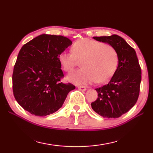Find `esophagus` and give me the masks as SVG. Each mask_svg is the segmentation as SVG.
I'll use <instances>...</instances> for the list:
<instances>
[{
	"label": "esophagus",
	"mask_w": 153,
	"mask_h": 153,
	"mask_svg": "<svg viewBox=\"0 0 153 153\" xmlns=\"http://www.w3.org/2000/svg\"><path fill=\"white\" fill-rule=\"evenodd\" d=\"M78 89L82 92H85L86 90V87L84 86H78Z\"/></svg>",
	"instance_id": "34e87169"
}]
</instances>
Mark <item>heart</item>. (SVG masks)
<instances>
[{
	"label": "heart",
	"instance_id": "obj_1",
	"mask_svg": "<svg viewBox=\"0 0 153 153\" xmlns=\"http://www.w3.org/2000/svg\"><path fill=\"white\" fill-rule=\"evenodd\" d=\"M72 52H63L59 60L65 71L71 72L78 60L83 68L68 76L69 81L77 84H88L97 82L103 83L109 79L117 69L118 56L112 46L89 38H83L74 42Z\"/></svg>",
	"mask_w": 153,
	"mask_h": 153
}]
</instances>
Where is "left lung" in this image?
I'll return each mask as SVG.
<instances>
[{
    "label": "left lung",
    "mask_w": 153,
    "mask_h": 153,
    "mask_svg": "<svg viewBox=\"0 0 153 153\" xmlns=\"http://www.w3.org/2000/svg\"><path fill=\"white\" fill-rule=\"evenodd\" d=\"M115 49L118 66L108 84L96 88L98 98L91 103L92 109L105 118H118L132 108L138 100L141 68L136 53L121 36L93 37Z\"/></svg>",
    "instance_id": "obj_1"
}]
</instances>
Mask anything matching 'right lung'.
Here are the masks:
<instances>
[{"mask_svg": "<svg viewBox=\"0 0 153 153\" xmlns=\"http://www.w3.org/2000/svg\"><path fill=\"white\" fill-rule=\"evenodd\" d=\"M72 45L63 36L41 34L22 46L13 74L15 100L25 111L36 116L56 112L68 93L76 88L63 84L59 55Z\"/></svg>", "mask_w": 153, "mask_h": 153, "instance_id": "right-lung-1", "label": "right lung"}]
</instances>
